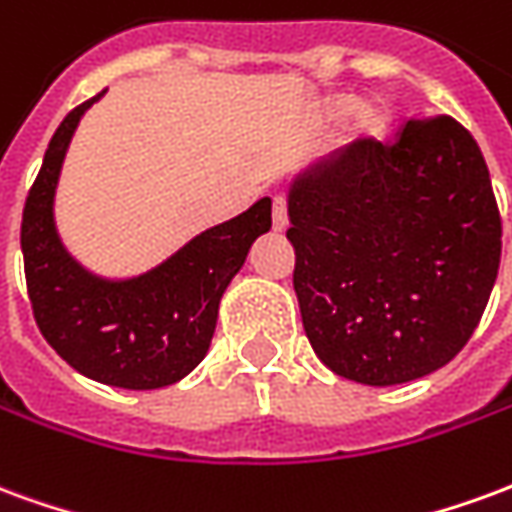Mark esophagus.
<instances>
[{
	"mask_svg": "<svg viewBox=\"0 0 512 512\" xmlns=\"http://www.w3.org/2000/svg\"><path fill=\"white\" fill-rule=\"evenodd\" d=\"M271 222H274V230L277 233H282L285 227H288V200L279 194V197H274V213H271Z\"/></svg>",
	"mask_w": 512,
	"mask_h": 512,
	"instance_id": "34e87169",
	"label": "esophagus"
}]
</instances>
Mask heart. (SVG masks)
Returning a JSON list of instances; mask_svg holds the SVG:
<instances>
[{
	"label": "heart",
	"mask_w": 512,
	"mask_h": 512,
	"mask_svg": "<svg viewBox=\"0 0 512 512\" xmlns=\"http://www.w3.org/2000/svg\"><path fill=\"white\" fill-rule=\"evenodd\" d=\"M315 123L334 128L343 123V139L348 145H376L389 131V109L381 101H362L354 95H326L315 106Z\"/></svg>",
	"instance_id": "obj_1"
}]
</instances>
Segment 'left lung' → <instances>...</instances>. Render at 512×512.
I'll use <instances>...</instances> for the list:
<instances>
[{"mask_svg":"<svg viewBox=\"0 0 512 512\" xmlns=\"http://www.w3.org/2000/svg\"><path fill=\"white\" fill-rule=\"evenodd\" d=\"M293 288L312 351L367 386L417 381L477 329L502 219L472 134L411 117L395 142L351 145L293 178Z\"/></svg>","mask_w":512,"mask_h":512,"instance_id":"1","label":"left lung"}]
</instances>
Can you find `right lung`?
<instances>
[{"label":"right lung","instance_id":"add662e5","mask_svg":"<svg viewBox=\"0 0 512 512\" xmlns=\"http://www.w3.org/2000/svg\"><path fill=\"white\" fill-rule=\"evenodd\" d=\"M76 106L54 131L21 219L29 301L46 343L82 376L120 389H161L186 378L211 348L219 301L257 235L271 230V200L194 235L139 277L106 279L65 249L54 197L62 161L84 112Z\"/></svg>","mask_w":512,"mask_h":512}]
</instances>
